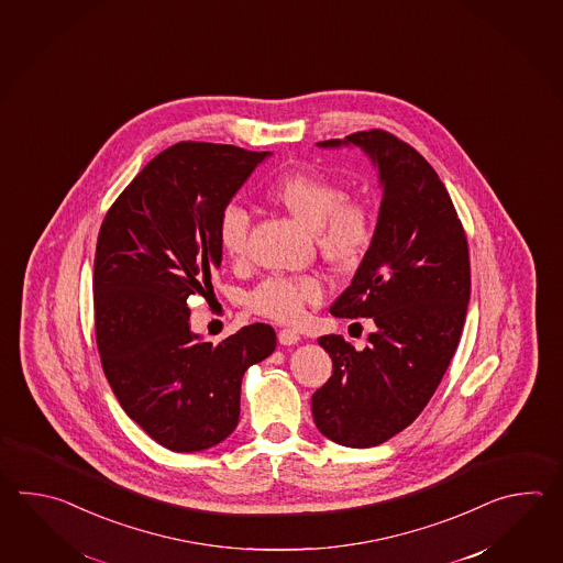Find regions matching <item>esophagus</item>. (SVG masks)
<instances>
[{"label": "esophagus", "mask_w": 563, "mask_h": 563, "mask_svg": "<svg viewBox=\"0 0 563 563\" xmlns=\"http://www.w3.org/2000/svg\"><path fill=\"white\" fill-rule=\"evenodd\" d=\"M277 340H279V344H284V346H291V344H298L299 334L296 330H291V328H284V330L277 332Z\"/></svg>", "instance_id": "1"}]
</instances>
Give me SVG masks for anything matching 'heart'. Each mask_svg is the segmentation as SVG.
I'll return each mask as SVG.
<instances>
[{
  "label": "heart",
  "instance_id": "heart-1",
  "mask_svg": "<svg viewBox=\"0 0 563 563\" xmlns=\"http://www.w3.org/2000/svg\"><path fill=\"white\" fill-rule=\"evenodd\" d=\"M265 195L316 231L320 252L335 267L360 264L371 250L376 233L371 207L347 199L342 183L313 170H294L272 180ZM250 228L252 217L241 205H225L217 217V243L231 262H240L247 252ZM323 294L322 277L272 276L247 294V308L269 320L294 323L303 318L308 306L320 303Z\"/></svg>",
  "mask_w": 563,
  "mask_h": 563
}]
</instances>
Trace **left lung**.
Masks as SVG:
<instances>
[{"label": "left lung", "instance_id": "1", "mask_svg": "<svg viewBox=\"0 0 563 563\" xmlns=\"http://www.w3.org/2000/svg\"><path fill=\"white\" fill-rule=\"evenodd\" d=\"M378 167L383 201L371 250L330 311L372 318L368 346L320 335L332 376L311 396L330 441L376 446L405 431L429 405L463 334L471 296L467 235L437 170L395 134H347ZM322 141L320 146H340Z\"/></svg>", "mask_w": 563, "mask_h": 563}]
</instances>
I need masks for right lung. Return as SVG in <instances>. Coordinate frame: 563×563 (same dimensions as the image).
<instances>
[{"label":"right lung","mask_w":563,"mask_h":563,"mask_svg":"<svg viewBox=\"0 0 563 563\" xmlns=\"http://www.w3.org/2000/svg\"><path fill=\"white\" fill-rule=\"evenodd\" d=\"M269 153L168 146L120 192L98 231L96 346L120 407L156 443L195 453L240 422L241 378L276 350L267 323L217 346L191 334L187 299L213 296L217 217Z\"/></svg>","instance_id":"obj_1"}]
</instances>
